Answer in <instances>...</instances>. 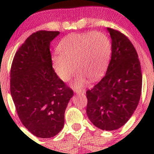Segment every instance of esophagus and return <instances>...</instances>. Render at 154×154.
I'll return each instance as SVG.
<instances>
[{"label": "esophagus", "mask_w": 154, "mask_h": 154, "mask_svg": "<svg viewBox=\"0 0 154 154\" xmlns=\"http://www.w3.org/2000/svg\"><path fill=\"white\" fill-rule=\"evenodd\" d=\"M74 91H75V93H85V89H82V88H80V89H77V88H75V90H74Z\"/></svg>", "instance_id": "obj_1"}]
</instances>
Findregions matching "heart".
<instances>
[{"label": "heart", "mask_w": 154, "mask_h": 154, "mask_svg": "<svg viewBox=\"0 0 154 154\" xmlns=\"http://www.w3.org/2000/svg\"><path fill=\"white\" fill-rule=\"evenodd\" d=\"M57 50L60 54H56L53 57L56 75L66 82L74 73L75 66V85L81 86L87 79L95 80L106 70L111 44L104 33L88 32L67 35L60 41Z\"/></svg>", "instance_id": "obj_1"}]
</instances>
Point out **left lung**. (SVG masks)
I'll list each match as a JSON object with an SVG mask.
<instances>
[{"label":"left lung","instance_id":"left-lung-1","mask_svg":"<svg viewBox=\"0 0 154 154\" xmlns=\"http://www.w3.org/2000/svg\"><path fill=\"white\" fill-rule=\"evenodd\" d=\"M107 29L111 38V59L106 75L86 91V114L95 127L111 131L123 126L138 105L142 73L131 41L121 32Z\"/></svg>","mask_w":154,"mask_h":154}]
</instances>
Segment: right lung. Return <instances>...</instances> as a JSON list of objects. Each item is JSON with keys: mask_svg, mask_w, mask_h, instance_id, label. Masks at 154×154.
I'll return each instance as SVG.
<instances>
[{"mask_svg": "<svg viewBox=\"0 0 154 154\" xmlns=\"http://www.w3.org/2000/svg\"><path fill=\"white\" fill-rule=\"evenodd\" d=\"M59 31L39 30L16 52L10 72V91L16 110L32 135L49 138L64 124V113L73 91L52 66L50 43Z\"/></svg>", "mask_w": 154, "mask_h": 154, "instance_id": "add662e5", "label": "right lung"}]
</instances>
